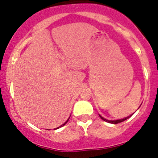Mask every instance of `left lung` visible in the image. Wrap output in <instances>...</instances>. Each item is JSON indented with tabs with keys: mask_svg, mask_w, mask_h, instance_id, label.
I'll return each instance as SVG.
<instances>
[{
	"mask_svg": "<svg viewBox=\"0 0 158 158\" xmlns=\"http://www.w3.org/2000/svg\"><path fill=\"white\" fill-rule=\"evenodd\" d=\"M138 109H139V108H138ZM134 113H133V114H134ZM133 114H131V116H127V117H125V118H122V119H117V120H108V119H107V118L102 117V116H101V115H99V116H100V118H102V120H104V121H105V122H109V123H111V124H118V123H120V122H124V121H125V120L127 119V118H129L131 117V116H132Z\"/></svg>",
	"mask_w": 158,
	"mask_h": 158,
	"instance_id": "obj_1",
	"label": "left lung"
}]
</instances>
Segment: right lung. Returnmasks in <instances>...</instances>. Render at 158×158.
Instances as JSON below:
<instances>
[{"instance_id":"right-lung-1","label":"right lung","mask_w":158,"mask_h":158,"mask_svg":"<svg viewBox=\"0 0 158 158\" xmlns=\"http://www.w3.org/2000/svg\"><path fill=\"white\" fill-rule=\"evenodd\" d=\"M69 118H70V117H69V118H68V119H67V120H66V122H64V123H63V125H60V127H56V128H54V130H56V129H58V128H60V127H61L64 126V125H65V124H66V123H67V122H68V121H69Z\"/></svg>"}]
</instances>
